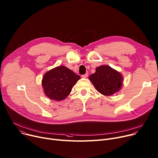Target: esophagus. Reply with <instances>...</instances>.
I'll use <instances>...</instances> for the list:
<instances>
[{"mask_svg":"<svg viewBox=\"0 0 158 158\" xmlns=\"http://www.w3.org/2000/svg\"><path fill=\"white\" fill-rule=\"evenodd\" d=\"M88 76H89V74H88V73H85V75H81V77L83 78H86L88 77Z\"/></svg>","mask_w":158,"mask_h":158,"instance_id":"1","label":"esophagus"}]
</instances>
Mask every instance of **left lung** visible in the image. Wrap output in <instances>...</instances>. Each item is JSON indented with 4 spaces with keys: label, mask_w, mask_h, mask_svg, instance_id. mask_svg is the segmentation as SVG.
<instances>
[{
    "label": "left lung",
    "mask_w": 158,
    "mask_h": 158,
    "mask_svg": "<svg viewBox=\"0 0 158 158\" xmlns=\"http://www.w3.org/2000/svg\"><path fill=\"white\" fill-rule=\"evenodd\" d=\"M89 78L97 90L107 96L118 92L123 85V77L120 73L106 65L97 68Z\"/></svg>",
    "instance_id": "1"
}]
</instances>
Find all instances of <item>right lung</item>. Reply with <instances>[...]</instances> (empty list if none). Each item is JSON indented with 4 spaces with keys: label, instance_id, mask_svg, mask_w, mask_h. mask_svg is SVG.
I'll return each mask as SVG.
<instances>
[{
    "label": "right lung",
    "instance_id": "add662e5",
    "mask_svg": "<svg viewBox=\"0 0 158 158\" xmlns=\"http://www.w3.org/2000/svg\"><path fill=\"white\" fill-rule=\"evenodd\" d=\"M80 77L68 68L62 66L54 68L44 75L42 83L46 96L59 101L66 98Z\"/></svg>",
    "mask_w": 158,
    "mask_h": 158
}]
</instances>
